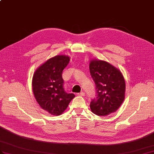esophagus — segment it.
Listing matches in <instances>:
<instances>
[{
  "instance_id": "esophagus-1",
  "label": "esophagus",
  "mask_w": 154,
  "mask_h": 154,
  "mask_svg": "<svg viewBox=\"0 0 154 154\" xmlns=\"http://www.w3.org/2000/svg\"><path fill=\"white\" fill-rule=\"evenodd\" d=\"M78 95L79 96H84L85 95V93H84V92H81V93H78Z\"/></svg>"
}]
</instances>
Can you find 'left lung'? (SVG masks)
<instances>
[{"label": "left lung", "instance_id": "left-lung-1", "mask_svg": "<svg viewBox=\"0 0 154 154\" xmlns=\"http://www.w3.org/2000/svg\"><path fill=\"white\" fill-rule=\"evenodd\" d=\"M89 70L95 82L97 98L90 108L97 116H106L116 112L125 99V82L121 71L105 61H90Z\"/></svg>", "mask_w": 154, "mask_h": 154}]
</instances>
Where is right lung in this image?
Here are the masks:
<instances>
[{"mask_svg": "<svg viewBox=\"0 0 154 154\" xmlns=\"http://www.w3.org/2000/svg\"><path fill=\"white\" fill-rule=\"evenodd\" d=\"M70 59L65 55H56L41 65L33 74L34 96L40 106L51 115H61L75 97L63 88L62 72Z\"/></svg>", "mask_w": 154, "mask_h": 154, "instance_id": "obj_1", "label": "right lung"}]
</instances>
